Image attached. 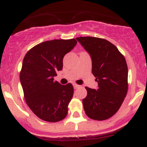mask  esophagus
Wrapping results in <instances>:
<instances>
[{"mask_svg":"<svg viewBox=\"0 0 147 147\" xmlns=\"http://www.w3.org/2000/svg\"><path fill=\"white\" fill-rule=\"evenodd\" d=\"M73 86H74V88L77 89V88H78L80 87V86L77 85V84H73Z\"/></svg>","mask_w":147,"mask_h":147,"instance_id":"34e87169","label":"esophagus"}]
</instances>
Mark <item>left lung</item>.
Listing matches in <instances>:
<instances>
[{
    "mask_svg": "<svg viewBox=\"0 0 147 147\" xmlns=\"http://www.w3.org/2000/svg\"><path fill=\"white\" fill-rule=\"evenodd\" d=\"M76 39L90 55L92 73L98 83L97 90L86 87L84 111L90 119L105 120L117 112L127 94L126 59L115 45L104 38L84 36Z\"/></svg>",
    "mask_w": 147,
    "mask_h": 147,
    "instance_id": "left-lung-1",
    "label": "left lung"
}]
</instances>
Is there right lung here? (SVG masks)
<instances>
[{
	"label": "right lung",
	"mask_w": 147,
	"mask_h": 147,
	"mask_svg": "<svg viewBox=\"0 0 147 147\" xmlns=\"http://www.w3.org/2000/svg\"><path fill=\"white\" fill-rule=\"evenodd\" d=\"M77 43L75 38L43 42L30 49L23 59L20 81L25 102L37 117L46 122H59L68 114L73 86L70 83L61 85L54 77L63 68V57Z\"/></svg>",
	"instance_id": "obj_1"
}]
</instances>
